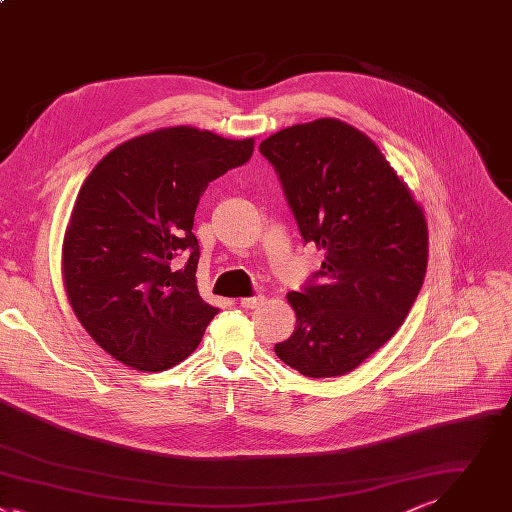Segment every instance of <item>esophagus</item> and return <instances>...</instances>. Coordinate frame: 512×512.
Segmentation results:
<instances>
[{
  "mask_svg": "<svg viewBox=\"0 0 512 512\" xmlns=\"http://www.w3.org/2000/svg\"><path fill=\"white\" fill-rule=\"evenodd\" d=\"M264 302V296L262 294H254V296H244L240 298V306L242 309H256V306H260Z\"/></svg>",
  "mask_w": 512,
  "mask_h": 512,
  "instance_id": "esophagus-1",
  "label": "esophagus"
}]
</instances>
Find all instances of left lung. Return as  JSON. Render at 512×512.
<instances>
[{
    "label": "left lung",
    "mask_w": 512,
    "mask_h": 512,
    "mask_svg": "<svg viewBox=\"0 0 512 512\" xmlns=\"http://www.w3.org/2000/svg\"><path fill=\"white\" fill-rule=\"evenodd\" d=\"M304 244L321 270L288 292L294 333L276 355L304 377L353 371L405 321L424 284L428 228L377 145L337 119L282 129L260 143Z\"/></svg>",
    "instance_id": "left-lung-1"
}]
</instances>
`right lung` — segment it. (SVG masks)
Returning <instances> with one entry per match:
<instances>
[{
    "label": "right lung",
    "mask_w": 512,
    "mask_h": 512,
    "mask_svg": "<svg viewBox=\"0 0 512 512\" xmlns=\"http://www.w3.org/2000/svg\"><path fill=\"white\" fill-rule=\"evenodd\" d=\"M252 151V139L161 129L113 149L82 183L64 284L86 333L117 361L165 371L199 345L218 309L195 284V208L208 183Z\"/></svg>",
    "instance_id": "add662e5"
}]
</instances>
